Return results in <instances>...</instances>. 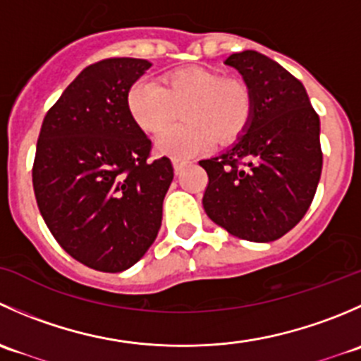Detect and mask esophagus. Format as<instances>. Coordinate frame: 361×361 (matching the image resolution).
<instances>
[{
  "label": "esophagus",
  "instance_id": "obj_1",
  "mask_svg": "<svg viewBox=\"0 0 361 361\" xmlns=\"http://www.w3.org/2000/svg\"><path fill=\"white\" fill-rule=\"evenodd\" d=\"M185 166H187V162H185V160L173 159V167H174V173H176V174H180L181 171H183Z\"/></svg>",
  "mask_w": 361,
  "mask_h": 361
}]
</instances>
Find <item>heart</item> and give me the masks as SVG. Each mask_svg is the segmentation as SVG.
<instances>
[{
  "instance_id": "obj_1",
  "label": "heart",
  "mask_w": 361,
  "mask_h": 361,
  "mask_svg": "<svg viewBox=\"0 0 361 361\" xmlns=\"http://www.w3.org/2000/svg\"><path fill=\"white\" fill-rule=\"evenodd\" d=\"M183 104L185 123L171 127L155 150L173 159H188L211 148L214 137L228 143L248 127L253 110L250 89L238 80H225L216 69L188 66L167 73L162 85L137 80L127 94L130 118L145 133L159 134Z\"/></svg>"
}]
</instances>
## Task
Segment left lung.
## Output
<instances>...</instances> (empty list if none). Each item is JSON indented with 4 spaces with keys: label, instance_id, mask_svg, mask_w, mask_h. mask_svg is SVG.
<instances>
[{
    "label": "left lung",
    "instance_id": "left-lung-1",
    "mask_svg": "<svg viewBox=\"0 0 361 361\" xmlns=\"http://www.w3.org/2000/svg\"><path fill=\"white\" fill-rule=\"evenodd\" d=\"M225 64L243 76L253 110L234 145L199 162L209 178L202 206L228 234L271 243L302 220L316 194L319 116L304 85L264 54L245 50Z\"/></svg>",
    "mask_w": 361,
    "mask_h": 361
}]
</instances>
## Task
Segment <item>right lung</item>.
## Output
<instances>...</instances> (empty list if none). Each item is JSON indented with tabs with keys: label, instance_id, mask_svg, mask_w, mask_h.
Here are the masks:
<instances>
[{
	"label": "right lung",
	"instance_id": "right-lung-1",
	"mask_svg": "<svg viewBox=\"0 0 361 361\" xmlns=\"http://www.w3.org/2000/svg\"><path fill=\"white\" fill-rule=\"evenodd\" d=\"M152 63L116 57L87 66L45 115L32 187L47 227L80 264L133 267L154 245L173 181L167 157L134 123L127 94Z\"/></svg>",
	"mask_w": 361,
	"mask_h": 361
}]
</instances>
